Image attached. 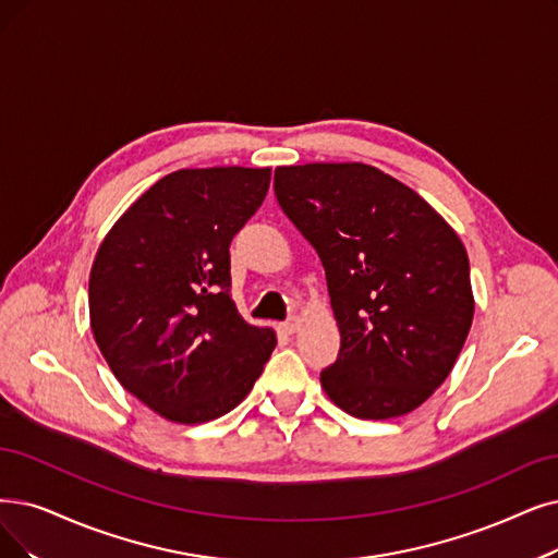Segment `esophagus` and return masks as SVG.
Returning a JSON list of instances; mask_svg holds the SVG:
<instances>
[{
	"label": "esophagus",
	"mask_w": 558,
	"mask_h": 558,
	"mask_svg": "<svg viewBox=\"0 0 558 558\" xmlns=\"http://www.w3.org/2000/svg\"><path fill=\"white\" fill-rule=\"evenodd\" d=\"M300 325H302V320H300L298 316H293V318H288L286 323H281L279 327H281V331H286V333H295V331L300 329Z\"/></svg>",
	"instance_id": "obj_1"
}]
</instances>
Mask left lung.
Returning a JSON list of instances; mask_svg holds the SVG:
<instances>
[{
    "label": "left lung",
    "mask_w": 558,
    "mask_h": 558,
    "mask_svg": "<svg viewBox=\"0 0 558 558\" xmlns=\"http://www.w3.org/2000/svg\"><path fill=\"white\" fill-rule=\"evenodd\" d=\"M275 194L323 260L341 331L325 393L356 418L414 412L449 377L474 320L462 240L426 198L364 162L277 167Z\"/></svg>",
    "instance_id": "left-lung-1"
}]
</instances>
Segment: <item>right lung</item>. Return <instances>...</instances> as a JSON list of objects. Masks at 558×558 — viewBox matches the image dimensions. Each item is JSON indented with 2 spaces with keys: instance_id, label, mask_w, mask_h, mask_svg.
<instances>
[{
  "instance_id": "add662e5",
  "label": "right lung",
  "mask_w": 558,
  "mask_h": 558,
  "mask_svg": "<svg viewBox=\"0 0 558 558\" xmlns=\"http://www.w3.org/2000/svg\"><path fill=\"white\" fill-rule=\"evenodd\" d=\"M270 167L178 169L109 229L88 277L94 339L117 380L167 421L238 408L277 345L229 295L231 240L260 208Z\"/></svg>"
}]
</instances>
